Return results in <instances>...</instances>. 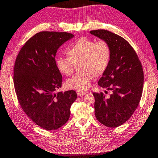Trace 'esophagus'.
<instances>
[{
    "instance_id": "1",
    "label": "esophagus",
    "mask_w": 158,
    "mask_h": 158,
    "mask_svg": "<svg viewBox=\"0 0 158 158\" xmlns=\"http://www.w3.org/2000/svg\"><path fill=\"white\" fill-rule=\"evenodd\" d=\"M87 93L85 91H82V90H80V89H77L76 91V93L77 94V96H81V95H83Z\"/></svg>"
}]
</instances>
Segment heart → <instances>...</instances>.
<instances>
[{
  "mask_svg": "<svg viewBox=\"0 0 158 158\" xmlns=\"http://www.w3.org/2000/svg\"><path fill=\"white\" fill-rule=\"evenodd\" d=\"M111 58V48L104 40L94 42L82 37L78 40L67 52V56L56 59V66L61 73L69 76L73 73L76 64L80 70L65 82L70 89H88L91 82L97 76L102 74L107 69Z\"/></svg>",
  "mask_w": 158,
  "mask_h": 158,
  "instance_id": "b5f03b06",
  "label": "heart"
}]
</instances>
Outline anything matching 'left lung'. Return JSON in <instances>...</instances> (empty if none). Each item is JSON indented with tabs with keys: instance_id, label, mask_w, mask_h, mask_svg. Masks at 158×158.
<instances>
[{
	"instance_id": "obj_1",
	"label": "left lung",
	"mask_w": 158,
	"mask_h": 158,
	"mask_svg": "<svg viewBox=\"0 0 158 158\" xmlns=\"http://www.w3.org/2000/svg\"><path fill=\"white\" fill-rule=\"evenodd\" d=\"M90 33L106 41L111 48L110 64L98 85L112 94L106 98L103 93H93L94 114L102 124L118 127L129 119L139 104L144 81L142 64L131 45L119 35L105 30Z\"/></svg>"
}]
</instances>
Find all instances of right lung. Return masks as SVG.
Returning a JSON list of instances; mask_svg holds the SVG:
<instances>
[{"label":"right lung","instance_id":"obj_1","mask_svg":"<svg viewBox=\"0 0 158 158\" xmlns=\"http://www.w3.org/2000/svg\"><path fill=\"white\" fill-rule=\"evenodd\" d=\"M69 32L43 31L26 42L17 56L13 82L25 114L47 131L61 127L69 119L76 91L54 94L62 85L55 56L63 44L73 37Z\"/></svg>","mask_w":158,"mask_h":158}]
</instances>
